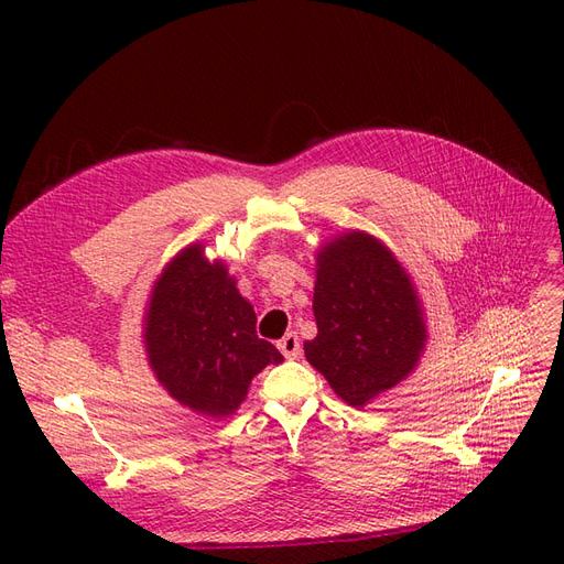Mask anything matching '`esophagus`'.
<instances>
[{
	"label": "esophagus",
	"mask_w": 564,
	"mask_h": 564,
	"mask_svg": "<svg viewBox=\"0 0 564 564\" xmlns=\"http://www.w3.org/2000/svg\"><path fill=\"white\" fill-rule=\"evenodd\" d=\"M278 348L282 350V355L286 357V360H296V357L301 355V340L294 332H289L284 338L278 340Z\"/></svg>",
	"instance_id": "esophagus-1"
}]
</instances>
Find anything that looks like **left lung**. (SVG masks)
Segmentation results:
<instances>
[{
  "mask_svg": "<svg viewBox=\"0 0 564 564\" xmlns=\"http://www.w3.org/2000/svg\"><path fill=\"white\" fill-rule=\"evenodd\" d=\"M313 313L305 357L348 404H367L414 369L425 340L419 299L373 237L350 232L319 249Z\"/></svg>",
  "mask_w": 564,
  "mask_h": 564,
  "instance_id": "left-lung-1",
  "label": "left lung"
}]
</instances>
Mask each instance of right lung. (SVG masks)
<instances>
[{"label": "right lung", "instance_id": "1", "mask_svg": "<svg viewBox=\"0 0 564 564\" xmlns=\"http://www.w3.org/2000/svg\"><path fill=\"white\" fill-rule=\"evenodd\" d=\"M145 346L169 395L207 416L232 414L251 379L282 352L256 334V313L224 263L187 247L169 263L150 299Z\"/></svg>", "mask_w": 564, "mask_h": 564}]
</instances>
